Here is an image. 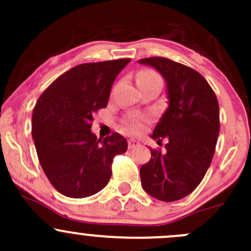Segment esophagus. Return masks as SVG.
<instances>
[{"mask_svg":"<svg viewBox=\"0 0 251 251\" xmlns=\"http://www.w3.org/2000/svg\"><path fill=\"white\" fill-rule=\"evenodd\" d=\"M138 141H136V140H130L128 141V148L130 149H133V148H136V147L138 146Z\"/></svg>","mask_w":251,"mask_h":251,"instance_id":"esophagus-1","label":"esophagus"}]
</instances>
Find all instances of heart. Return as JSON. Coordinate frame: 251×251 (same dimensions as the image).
<instances>
[{"instance_id": "obj_1", "label": "heart", "mask_w": 251, "mask_h": 251, "mask_svg": "<svg viewBox=\"0 0 251 251\" xmlns=\"http://www.w3.org/2000/svg\"><path fill=\"white\" fill-rule=\"evenodd\" d=\"M155 77H159L158 74H155L154 72H151V70H143V72H141L140 74L137 75V80H147V78H155ZM146 123H147L146 118H143V116H140V115H135V116H131V118H128L127 120H126V126H127L131 131L137 132V131H141L142 128L144 127Z\"/></svg>"}]
</instances>
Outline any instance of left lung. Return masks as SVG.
<instances>
[{
  "instance_id": "left-lung-1",
  "label": "left lung",
  "mask_w": 251,
  "mask_h": 251,
  "mask_svg": "<svg viewBox=\"0 0 251 251\" xmlns=\"http://www.w3.org/2000/svg\"><path fill=\"white\" fill-rule=\"evenodd\" d=\"M155 68L166 82L169 107L151 138L166 151L151 149L141 166V183L149 196L175 201L191 194L204 178L220 132L219 102L207 81L192 68L164 57L140 59Z\"/></svg>"
}]
</instances>
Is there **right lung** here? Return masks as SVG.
<instances>
[{
    "label": "right lung",
    "mask_w": 251,
    "mask_h": 251,
    "mask_svg": "<svg viewBox=\"0 0 251 251\" xmlns=\"http://www.w3.org/2000/svg\"><path fill=\"white\" fill-rule=\"evenodd\" d=\"M131 59L85 63L68 70L40 96L32 113V138L52 186L69 198L104 188L114 156L127 141L114 132L104 140L91 132L93 115L105 108L116 75Z\"/></svg>",
    "instance_id": "right-lung-1"
}]
</instances>
